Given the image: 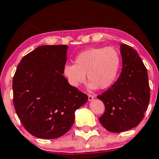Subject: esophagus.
Returning a JSON list of instances; mask_svg holds the SVG:
<instances>
[{"mask_svg": "<svg viewBox=\"0 0 159 159\" xmlns=\"http://www.w3.org/2000/svg\"><path fill=\"white\" fill-rule=\"evenodd\" d=\"M93 98H94V96H93L92 94L88 93V100H89V101H92Z\"/></svg>", "mask_w": 159, "mask_h": 159, "instance_id": "1", "label": "esophagus"}]
</instances>
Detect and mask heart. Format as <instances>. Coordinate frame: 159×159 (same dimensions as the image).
<instances>
[{
	"label": "heart",
	"instance_id": "obj_1",
	"mask_svg": "<svg viewBox=\"0 0 159 159\" xmlns=\"http://www.w3.org/2000/svg\"><path fill=\"white\" fill-rule=\"evenodd\" d=\"M121 67V57L113 47H94L83 51L75 57L74 64H66L63 74L71 85L78 87L86 81L90 87L104 90L114 83Z\"/></svg>",
	"mask_w": 159,
	"mask_h": 159
}]
</instances>
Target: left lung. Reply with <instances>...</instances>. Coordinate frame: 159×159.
Wrapping results in <instances>:
<instances>
[{"label": "left lung", "mask_w": 159, "mask_h": 159, "mask_svg": "<svg viewBox=\"0 0 159 159\" xmlns=\"http://www.w3.org/2000/svg\"><path fill=\"white\" fill-rule=\"evenodd\" d=\"M120 53V75L108 90L97 96L105 107L99 122L107 131L116 133L129 130L140 123L150 97L147 70L138 52L122 44Z\"/></svg>", "instance_id": "left-lung-1"}]
</instances>
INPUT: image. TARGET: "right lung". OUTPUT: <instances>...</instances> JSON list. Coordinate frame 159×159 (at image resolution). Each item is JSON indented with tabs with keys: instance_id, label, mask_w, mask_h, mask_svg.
Wrapping results in <instances>:
<instances>
[{
	"instance_id": "right-lung-1",
	"label": "right lung",
	"mask_w": 159,
	"mask_h": 159,
	"mask_svg": "<svg viewBox=\"0 0 159 159\" xmlns=\"http://www.w3.org/2000/svg\"><path fill=\"white\" fill-rule=\"evenodd\" d=\"M66 45H42L21 60L12 79L13 105L32 135L54 139L73 125L75 112L88 99L63 74Z\"/></svg>"
}]
</instances>
